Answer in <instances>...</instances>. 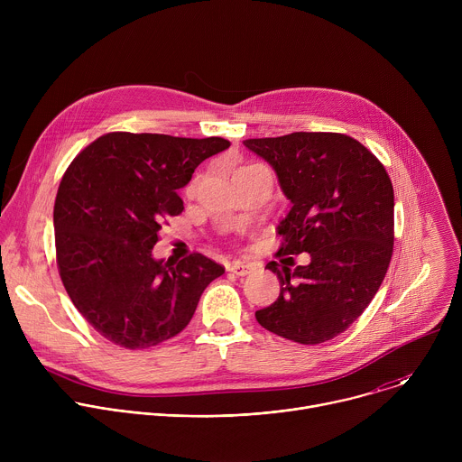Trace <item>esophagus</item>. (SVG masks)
I'll return each mask as SVG.
<instances>
[{"label": "esophagus", "instance_id": "obj_1", "mask_svg": "<svg viewBox=\"0 0 462 462\" xmlns=\"http://www.w3.org/2000/svg\"><path fill=\"white\" fill-rule=\"evenodd\" d=\"M228 271H230L232 274H236V276H246V274H250L252 267L248 265V263H243V261H234Z\"/></svg>", "mask_w": 462, "mask_h": 462}]
</instances>
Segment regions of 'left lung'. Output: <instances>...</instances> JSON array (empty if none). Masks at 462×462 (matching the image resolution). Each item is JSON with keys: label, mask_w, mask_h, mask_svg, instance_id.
I'll list each match as a JSON object with an SVG mask.
<instances>
[{"label": "left lung", "mask_w": 462, "mask_h": 462, "mask_svg": "<svg viewBox=\"0 0 462 462\" xmlns=\"http://www.w3.org/2000/svg\"><path fill=\"white\" fill-rule=\"evenodd\" d=\"M245 146L273 164L292 203L278 226L276 254L310 255L309 265L294 271L267 263L282 289L255 319L303 346L333 340L367 309L385 278L394 241L391 179L371 150L344 134L296 131L246 139Z\"/></svg>", "instance_id": "8db88e82"}]
</instances>
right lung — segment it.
<instances>
[{
    "mask_svg": "<svg viewBox=\"0 0 462 462\" xmlns=\"http://www.w3.org/2000/svg\"><path fill=\"white\" fill-rule=\"evenodd\" d=\"M228 146L221 137L111 131L65 170L52 214L56 265L71 301L106 340L148 349L177 337L225 273L199 252L164 263L152 248L168 217L184 210L177 189Z\"/></svg>",
    "mask_w": 462,
    "mask_h": 462,
    "instance_id": "obj_1",
    "label": "right lung"
}]
</instances>
